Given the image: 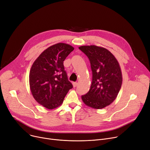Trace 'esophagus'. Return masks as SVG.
Returning <instances> with one entry per match:
<instances>
[{
	"label": "esophagus",
	"mask_w": 150,
	"mask_h": 150,
	"mask_svg": "<svg viewBox=\"0 0 150 150\" xmlns=\"http://www.w3.org/2000/svg\"><path fill=\"white\" fill-rule=\"evenodd\" d=\"M77 85H78V83L77 82H74L73 83V86H74V87H76V86H77Z\"/></svg>",
	"instance_id": "1"
}]
</instances>
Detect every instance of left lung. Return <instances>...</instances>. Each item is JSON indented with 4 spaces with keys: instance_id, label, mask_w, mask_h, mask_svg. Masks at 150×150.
<instances>
[{
    "instance_id": "left-lung-1",
    "label": "left lung",
    "mask_w": 150,
    "mask_h": 150,
    "mask_svg": "<svg viewBox=\"0 0 150 150\" xmlns=\"http://www.w3.org/2000/svg\"><path fill=\"white\" fill-rule=\"evenodd\" d=\"M79 49L90 61L92 81L89 92L81 96L84 103L100 109L115 100L122 84V74L119 62L104 47L83 45Z\"/></svg>"
}]
</instances>
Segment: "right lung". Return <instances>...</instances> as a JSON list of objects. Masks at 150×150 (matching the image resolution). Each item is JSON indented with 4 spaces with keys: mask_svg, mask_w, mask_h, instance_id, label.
Returning <instances> with one entry per match:
<instances>
[{
    "mask_svg": "<svg viewBox=\"0 0 150 150\" xmlns=\"http://www.w3.org/2000/svg\"><path fill=\"white\" fill-rule=\"evenodd\" d=\"M74 50L67 44H54L42 52L31 67L29 83L31 93L38 103L47 109L59 107L73 88L63 62Z\"/></svg>",
    "mask_w": 150,
    "mask_h": 150,
    "instance_id": "right-lung-1",
    "label": "right lung"
}]
</instances>
